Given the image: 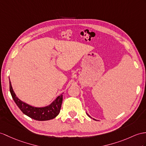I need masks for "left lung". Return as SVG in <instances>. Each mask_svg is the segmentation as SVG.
I'll list each match as a JSON object with an SVG mask.
<instances>
[{"label": "left lung", "mask_w": 146, "mask_h": 146, "mask_svg": "<svg viewBox=\"0 0 146 146\" xmlns=\"http://www.w3.org/2000/svg\"><path fill=\"white\" fill-rule=\"evenodd\" d=\"M87 115H88V116H89V117H90V118H91V117H90V116L89 115H88V114H87ZM95 120H96V119H95Z\"/></svg>", "instance_id": "8db88e82"}]
</instances>
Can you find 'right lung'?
<instances>
[{"label": "right lung", "mask_w": 146, "mask_h": 146, "mask_svg": "<svg viewBox=\"0 0 146 146\" xmlns=\"http://www.w3.org/2000/svg\"><path fill=\"white\" fill-rule=\"evenodd\" d=\"M9 84L10 92L13 100L25 115L37 121L52 119L59 115L62 102V94L59 95L50 105L44 107H35L20 100L14 92L10 81Z\"/></svg>", "instance_id": "add662e5"}]
</instances>
